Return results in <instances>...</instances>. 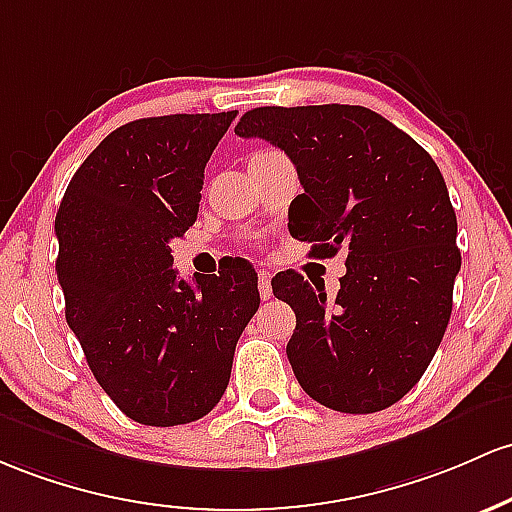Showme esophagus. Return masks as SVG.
<instances>
[{
    "mask_svg": "<svg viewBox=\"0 0 512 512\" xmlns=\"http://www.w3.org/2000/svg\"><path fill=\"white\" fill-rule=\"evenodd\" d=\"M257 277H260V282H257V286H260L262 301L272 299V274H269L267 269H260V272H257Z\"/></svg>",
    "mask_w": 512,
    "mask_h": 512,
    "instance_id": "34e87169",
    "label": "esophagus"
}]
</instances>
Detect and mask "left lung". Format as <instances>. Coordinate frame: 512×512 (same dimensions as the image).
Returning <instances> with one entry per match:
<instances>
[{
    "mask_svg": "<svg viewBox=\"0 0 512 512\" xmlns=\"http://www.w3.org/2000/svg\"><path fill=\"white\" fill-rule=\"evenodd\" d=\"M235 133L294 162L303 187L289 209L294 238L313 243L316 257L345 255L335 296L299 272L272 279L296 313L286 357L301 389L340 413L393 406L440 347L462 267L435 160L384 116L350 104L260 106Z\"/></svg>",
    "mask_w": 512,
    "mask_h": 512,
    "instance_id": "obj_1",
    "label": "left lung"
}]
</instances>
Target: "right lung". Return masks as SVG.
Masks as SVG:
<instances>
[{
	"instance_id": "right-lung-1",
	"label": "right lung",
	"mask_w": 512,
	"mask_h": 512,
	"mask_svg": "<svg viewBox=\"0 0 512 512\" xmlns=\"http://www.w3.org/2000/svg\"><path fill=\"white\" fill-rule=\"evenodd\" d=\"M235 111L138 119L109 133L55 216L65 318L99 386L131 420L194 423L221 401L257 274L230 262L194 284L172 269L196 221L204 167Z\"/></svg>"
}]
</instances>
